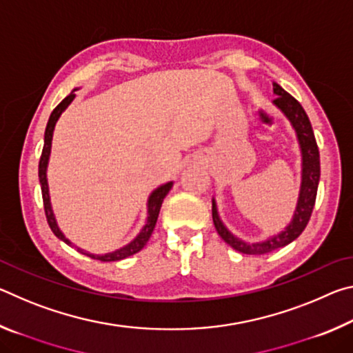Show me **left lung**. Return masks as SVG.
Returning <instances> with one entry per match:
<instances>
[{
  "mask_svg": "<svg viewBox=\"0 0 353 353\" xmlns=\"http://www.w3.org/2000/svg\"><path fill=\"white\" fill-rule=\"evenodd\" d=\"M274 94L276 99L272 104L283 113V115L290 119L292 129L296 130L299 146H301L302 154V182H301V193H299L297 205L294 210V216H292L291 223L285 227V230L280 234L270 236L265 241L259 243H246L235 236L232 232L227 229L223 221H221L218 214L216 201H212V214H213V224L214 229L219 234V236L234 248L238 252H243L246 255H263L272 250L280 249L294 241L296 238L302 234L305 229L310 216H312L314 202H316V193H318V185L321 177V162H319V149L316 145V139L313 134L312 123L307 117L303 107L299 104V101L286 93L279 83L274 82Z\"/></svg>",
  "mask_w": 353,
  "mask_h": 353,
  "instance_id": "left-lung-1",
  "label": "left lung"
}]
</instances>
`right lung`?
<instances>
[{
	"instance_id": "right-lung-1",
	"label": "right lung",
	"mask_w": 353,
	"mask_h": 353,
	"mask_svg": "<svg viewBox=\"0 0 353 353\" xmlns=\"http://www.w3.org/2000/svg\"><path fill=\"white\" fill-rule=\"evenodd\" d=\"M74 90L71 92L67 98H65L61 104H59L54 110H52L50 119H48L46 129H45V143H43V151H41V157L39 162V181H40V187H41V198H43V207H45V214L48 219V224H50L52 234H54L59 240H62L63 243H67L71 246V241L68 240L67 236L62 234V230L59 229L57 221L54 216V212H52L51 207V201H50V188H48V179H46V168H48V160H50V154H51V141H52V132H54V126L57 123L59 117L62 115V112L67 109V107L71 104V101L74 99ZM172 187V182H168L165 185H160L157 190H154L151 196L148 199V219L146 224L143 225V229L139 235H137L132 241L121 249L113 250V252L104 254V255H97V254H90L87 250H83L81 248H77L81 254L90 256V259L99 260V261H118L123 259H128V256L134 255L137 252L146 246V243L149 240V236L152 235V230L155 227V223H157L159 218V212L160 207H162V202L165 199V196L170 193V190Z\"/></svg>"
}]
</instances>
